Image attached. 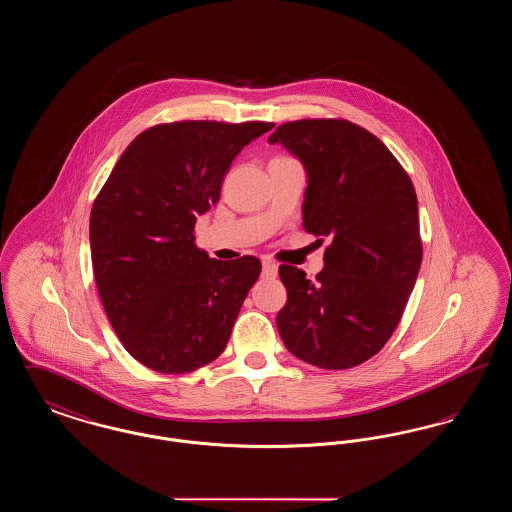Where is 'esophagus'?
Wrapping results in <instances>:
<instances>
[{
  "instance_id": "34e87169",
  "label": "esophagus",
  "mask_w": 512,
  "mask_h": 512,
  "mask_svg": "<svg viewBox=\"0 0 512 512\" xmlns=\"http://www.w3.org/2000/svg\"><path fill=\"white\" fill-rule=\"evenodd\" d=\"M278 274V267L272 261H263V276L265 278H274Z\"/></svg>"
}]
</instances>
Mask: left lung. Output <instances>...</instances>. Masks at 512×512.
I'll list each match as a JSON object with an SVG mask.
<instances>
[{
  "label": "left lung",
  "mask_w": 512,
  "mask_h": 512,
  "mask_svg": "<svg viewBox=\"0 0 512 512\" xmlns=\"http://www.w3.org/2000/svg\"><path fill=\"white\" fill-rule=\"evenodd\" d=\"M268 144L303 163V228L332 240L315 282L278 268L288 292L276 315L280 338L309 365H361L390 340L422 263L413 182L374 134L343 119L286 122Z\"/></svg>",
  "instance_id": "left-lung-1"
}]
</instances>
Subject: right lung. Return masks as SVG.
Masks as SVG:
<instances>
[{"label":"right lung","mask_w":512,"mask_h":512,"mask_svg":"<svg viewBox=\"0 0 512 512\" xmlns=\"http://www.w3.org/2000/svg\"><path fill=\"white\" fill-rule=\"evenodd\" d=\"M272 122L155 124L124 149L90 215L92 267L124 349L163 374L224 351L261 261L211 259L195 245L199 215L219 201L236 155Z\"/></svg>","instance_id":"obj_1"}]
</instances>
